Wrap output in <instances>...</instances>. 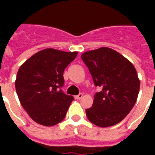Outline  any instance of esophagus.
I'll list each match as a JSON object with an SVG mask.
<instances>
[{"mask_svg":"<svg viewBox=\"0 0 155 155\" xmlns=\"http://www.w3.org/2000/svg\"><path fill=\"white\" fill-rule=\"evenodd\" d=\"M82 97H83V94H82V93H80L78 95H75V96H74V99H75V100H81Z\"/></svg>","mask_w":155,"mask_h":155,"instance_id":"obj_1","label":"esophagus"}]
</instances>
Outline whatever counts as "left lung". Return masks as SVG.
<instances>
[{
	"label": "left lung",
	"mask_w": 155,
	"mask_h": 155,
	"mask_svg": "<svg viewBox=\"0 0 155 155\" xmlns=\"http://www.w3.org/2000/svg\"><path fill=\"white\" fill-rule=\"evenodd\" d=\"M81 59L101 91L94 94L92 107L85 110L91 123L110 127L120 123L133 109L140 91V80L133 64L110 48L86 51Z\"/></svg>",
	"instance_id": "obj_1"
}]
</instances>
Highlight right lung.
<instances>
[{
	"instance_id": "right-lung-1",
	"label": "right lung",
	"mask_w": 155,
	"mask_h": 155,
	"mask_svg": "<svg viewBox=\"0 0 155 155\" xmlns=\"http://www.w3.org/2000/svg\"><path fill=\"white\" fill-rule=\"evenodd\" d=\"M77 54L45 49L32 55L19 69L16 93L22 107L36 123L53 126L64 119L74 97L61 90L63 73Z\"/></svg>"
}]
</instances>
